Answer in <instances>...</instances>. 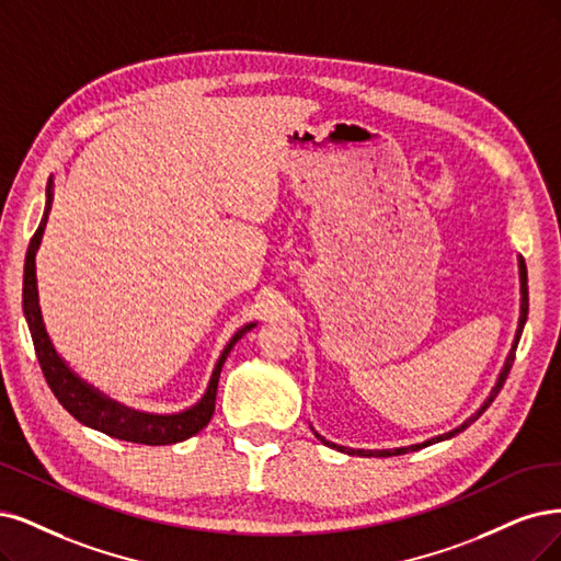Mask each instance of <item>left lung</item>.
<instances>
[{"mask_svg":"<svg viewBox=\"0 0 561 561\" xmlns=\"http://www.w3.org/2000/svg\"><path fill=\"white\" fill-rule=\"evenodd\" d=\"M520 282H523V305H520V323H517V333H515V342H513V348H511V354H508V358H506V365H504V369H502V375H500V379H496V386L492 388V392H490V398H488V402L473 413L471 419H467L458 430H453V432H448V434H442V437H434V439H430V442H425V444H416V446H407V448H392V450H354V448H348V453H354V455H365V458H390V455H402V453H409V450H419V448H425V446H430V444H437V442H444V439H450V437H455V434L458 432H462V430H467L476 419L481 416V413L494 402V398H496V392L502 390V386H504V381H506V377H508V371H511V367H513V360H515V348H517V342H520V335H523V328H525V323H527V314H529V291H527V265H525V259L520 256ZM319 437V434H317ZM325 446H333V448H340V450H346V448H342V446H335V444H330V442H325L323 437H319Z\"/></svg>","mask_w":561,"mask_h":561,"instance_id":"8db88e82","label":"left lung"}]
</instances>
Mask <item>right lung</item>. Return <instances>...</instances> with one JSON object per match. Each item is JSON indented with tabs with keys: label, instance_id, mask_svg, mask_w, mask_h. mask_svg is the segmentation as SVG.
<instances>
[{
	"label": "right lung",
	"instance_id": "add662e5",
	"mask_svg": "<svg viewBox=\"0 0 561 561\" xmlns=\"http://www.w3.org/2000/svg\"><path fill=\"white\" fill-rule=\"evenodd\" d=\"M46 210L44 219H41L36 233L30 240L27 247V256H25V275H23V312L30 325V335L34 342L36 358L41 365V371H44L46 383L50 386L53 396L57 402L65 407L76 421L82 425L94 427L108 437L122 439V442H131V444H148V446H165V444H178L194 437L196 432H201L207 423H210L213 413H215V400H217V386H219V375L221 367L231 354V348L236 342L249 333L256 323H249L240 328L233 335V340L226 344L224 354L217 360V367L213 371L210 386H207L205 396L201 398L198 404L192 409H186L182 413H173V416H157V413H142L134 411L124 404L113 402L111 398L101 396L99 390L88 386L85 381H80L73 371L67 367V363L57 356V351L53 348V342L46 333L44 319H41V307H38V291H36V265L34 256L36 249L41 244V236H44V228L48 221L50 213V203H53V180L48 182V196H46Z\"/></svg>",
	"mask_w": 561,
	"mask_h": 561
}]
</instances>
